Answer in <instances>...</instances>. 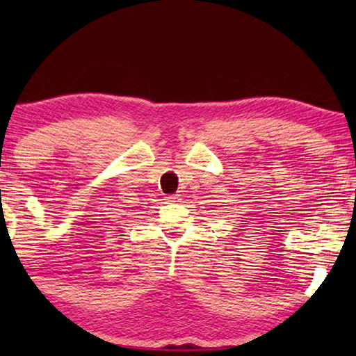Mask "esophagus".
I'll return each instance as SVG.
<instances>
[{
    "mask_svg": "<svg viewBox=\"0 0 356 356\" xmlns=\"http://www.w3.org/2000/svg\"><path fill=\"white\" fill-rule=\"evenodd\" d=\"M168 202H177L179 201V195H168L166 196Z\"/></svg>",
    "mask_w": 356,
    "mask_h": 356,
    "instance_id": "esophagus-1",
    "label": "esophagus"
}]
</instances>
